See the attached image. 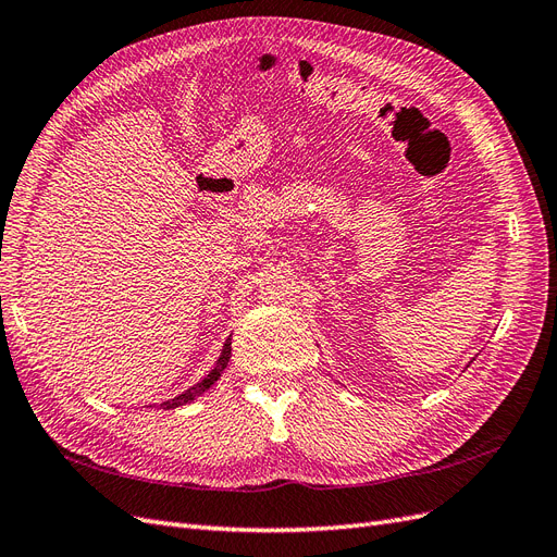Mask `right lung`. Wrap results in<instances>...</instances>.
Listing matches in <instances>:
<instances>
[{
	"label": "right lung",
	"instance_id": "obj_1",
	"mask_svg": "<svg viewBox=\"0 0 557 557\" xmlns=\"http://www.w3.org/2000/svg\"><path fill=\"white\" fill-rule=\"evenodd\" d=\"M230 358H232V339H227V342H225V346H223V352H221V358H218L215 367H213L211 372L207 374V379H201L197 385L188 387V391H185L183 395H178V397H174V399H166V401H162L160 407H162V409H176V407H183V404L193 401V399H195V397H199L201 393H207L209 387H211V385H213L218 379H221V374L225 372V367H227Z\"/></svg>",
	"mask_w": 557,
	"mask_h": 557
}]
</instances>
